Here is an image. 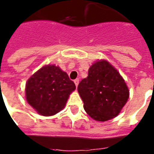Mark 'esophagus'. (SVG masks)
I'll list each match as a JSON object with an SVG mask.
<instances>
[{
	"label": "esophagus",
	"mask_w": 154,
	"mask_h": 154,
	"mask_svg": "<svg viewBox=\"0 0 154 154\" xmlns=\"http://www.w3.org/2000/svg\"><path fill=\"white\" fill-rule=\"evenodd\" d=\"M74 82H75V86L77 87L78 86L79 83V80L78 79H76L74 80Z\"/></svg>",
	"instance_id": "obj_1"
}]
</instances>
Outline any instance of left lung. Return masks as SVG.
<instances>
[{
    "instance_id": "left-lung-1",
    "label": "left lung",
    "mask_w": 154,
    "mask_h": 154,
    "mask_svg": "<svg viewBox=\"0 0 154 154\" xmlns=\"http://www.w3.org/2000/svg\"><path fill=\"white\" fill-rule=\"evenodd\" d=\"M86 113L93 119L105 122L120 113L130 96L125 80L108 61L94 62L87 78L78 85Z\"/></svg>"
}]
</instances>
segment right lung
Wrapping results in <instances>:
<instances>
[{
    "label": "right lung",
    "mask_w": 154,
    "mask_h": 154,
    "mask_svg": "<svg viewBox=\"0 0 154 154\" xmlns=\"http://www.w3.org/2000/svg\"><path fill=\"white\" fill-rule=\"evenodd\" d=\"M75 85L58 66L46 65L34 73L25 85L28 104L38 114L51 116L64 109Z\"/></svg>",
    "instance_id": "1"
}]
</instances>
